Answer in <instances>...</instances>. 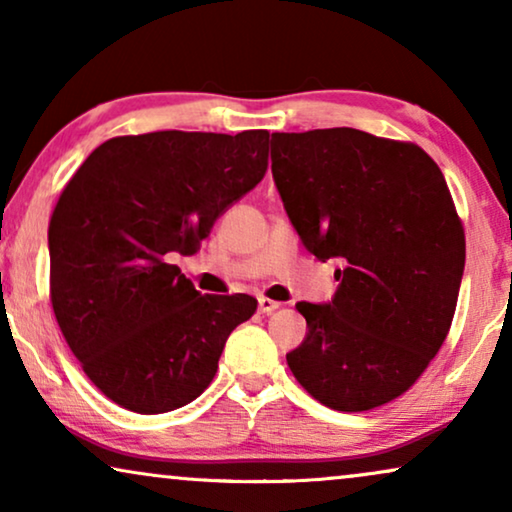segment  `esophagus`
Segmentation results:
<instances>
[{
  "mask_svg": "<svg viewBox=\"0 0 512 512\" xmlns=\"http://www.w3.org/2000/svg\"><path fill=\"white\" fill-rule=\"evenodd\" d=\"M279 305L282 303H277V300H272V298H258V310H261L263 314H270V312H275V310H279Z\"/></svg>",
  "mask_w": 512,
  "mask_h": 512,
  "instance_id": "obj_1",
  "label": "esophagus"
}]
</instances>
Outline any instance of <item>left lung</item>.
I'll list each match as a JSON object with an SVG mask.
<instances>
[{
    "instance_id": "left-lung-1",
    "label": "left lung",
    "mask_w": 512,
    "mask_h": 512,
    "mask_svg": "<svg viewBox=\"0 0 512 512\" xmlns=\"http://www.w3.org/2000/svg\"><path fill=\"white\" fill-rule=\"evenodd\" d=\"M272 179L319 258H338L331 303L286 354L307 394L340 412L380 408L419 380L447 338L466 261L464 226L424 149L354 128L272 132Z\"/></svg>"
}]
</instances>
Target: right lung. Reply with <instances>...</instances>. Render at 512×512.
Wrapping results in <instances>:
<instances>
[{"label": "right lung", "mask_w": 512, "mask_h": 512, "mask_svg": "<svg viewBox=\"0 0 512 512\" xmlns=\"http://www.w3.org/2000/svg\"><path fill=\"white\" fill-rule=\"evenodd\" d=\"M268 130L114 137L69 179L48 223L51 303L69 349L104 396L139 415L191 403L228 335L256 312L247 293L195 291L193 256L268 170Z\"/></svg>", "instance_id": "1"}]
</instances>
